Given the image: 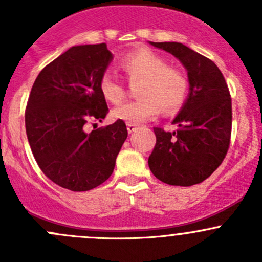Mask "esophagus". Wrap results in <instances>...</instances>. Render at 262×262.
I'll use <instances>...</instances> for the list:
<instances>
[{
  "mask_svg": "<svg viewBox=\"0 0 262 262\" xmlns=\"http://www.w3.org/2000/svg\"><path fill=\"white\" fill-rule=\"evenodd\" d=\"M126 129H128L129 133H134L137 130V126L134 124H126Z\"/></svg>",
  "mask_w": 262,
  "mask_h": 262,
  "instance_id": "obj_1",
  "label": "esophagus"
}]
</instances>
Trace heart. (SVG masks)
<instances>
[{
  "label": "heart",
  "instance_id": "obj_1",
  "mask_svg": "<svg viewBox=\"0 0 262 262\" xmlns=\"http://www.w3.org/2000/svg\"><path fill=\"white\" fill-rule=\"evenodd\" d=\"M120 66L130 81H141L138 95L141 99L120 105L113 116L128 124H141L150 120L160 113L178 110L187 94V80L178 67L167 66V60L150 49L129 53L120 60ZM99 89L102 97L112 104L124 100L125 89L112 75L101 76Z\"/></svg>",
  "mask_w": 262,
  "mask_h": 262
}]
</instances>
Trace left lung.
<instances>
[{"mask_svg":"<svg viewBox=\"0 0 262 262\" xmlns=\"http://www.w3.org/2000/svg\"><path fill=\"white\" fill-rule=\"evenodd\" d=\"M150 46L175 55L187 71L189 95L172 120L176 132L153 128L156 146L148 158L153 175L165 184H200L223 162L232 130L228 86L213 60L175 41Z\"/></svg>","mask_w":262,"mask_h":262,"instance_id":"obj_1","label":"left lung"}]
</instances>
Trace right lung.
I'll use <instances>...</instances> for the list:
<instances>
[{
	"label": "right lung",
	"instance_id": "right-lung-1",
	"mask_svg": "<svg viewBox=\"0 0 262 262\" xmlns=\"http://www.w3.org/2000/svg\"><path fill=\"white\" fill-rule=\"evenodd\" d=\"M113 60L106 44L72 47L41 70L29 96L25 128L36 163L54 184L87 191L112 176L128 137L123 120L84 132L109 112L99 89Z\"/></svg>",
	"mask_w": 262,
	"mask_h": 262
}]
</instances>
